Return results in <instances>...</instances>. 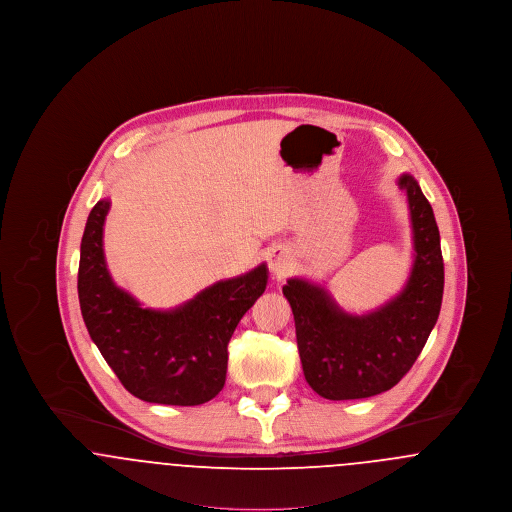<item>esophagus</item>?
<instances>
[{"instance_id": "esophagus-1", "label": "esophagus", "mask_w": 512, "mask_h": 512, "mask_svg": "<svg viewBox=\"0 0 512 512\" xmlns=\"http://www.w3.org/2000/svg\"><path fill=\"white\" fill-rule=\"evenodd\" d=\"M268 267L272 270L274 276H286L288 270L292 267V261H290V255L284 247H276L270 251L268 255Z\"/></svg>"}]
</instances>
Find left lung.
<instances>
[{"mask_svg":"<svg viewBox=\"0 0 512 512\" xmlns=\"http://www.w3.org/2000/svg\"><path fill=\"white\" fill-rule=\"evenodd\" d=\"M407 194L414 261L405 288L368 315H349L328 290L303 278L282 288L295 320L307 384L324 399H365L388 391L411 370L436 326L443 297V257L432 205L411 174Z\"/></svg>","mask_w":512,"mask_h":512,"instance_id":"8db88e82","label":"left lung"}]
</instances>
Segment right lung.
<instances>
[{
  "instance_id": "add662e5",
  "label": "right lung",
  "mask_w": 512,
  "mask_h": 512,
  "mask_svg": "<svg viewBox=\"0 0 512 512\" xmlns=\"http://www.w3.org/2000/svg\"><path fill=\"white\" fill-rule=\"evenodd\" d=\"M109 207V199L94 205L80 244L78 299L90 338L138 399L180 407L211 401L226 382L228 341L267 288V265L220 280L171 311L146 309L107 270Z\"/></svg>"
}]
</instances>
